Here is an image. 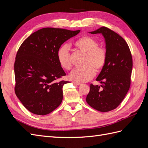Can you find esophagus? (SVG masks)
Instances as JSON below:
<instances>
[{
  "instance_id": "34e87169",
  "label": "esophagus",
  "mask_w": 148,
  "mask_h": 148,
  "mask_svg": "<svg viewBox=\"0 0 148 148\" xmlns=\"http://www.w3.org/2000/svg\"><path fill=\"white\" fill-rule=\"evenodd\" d=\"M73 84H75V85H77V86H79V85H81V84H82L81 83H77V82H73Z\"/></svg>"
}]
</instances>
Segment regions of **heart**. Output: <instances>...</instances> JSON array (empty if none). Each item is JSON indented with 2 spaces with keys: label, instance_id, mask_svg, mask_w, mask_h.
<instances>
[{
  "label": "heart",
  "instance_id": "obj_1",
  "mask_svg": "<svg viewBox=\"0 0 148 148\" xmlns=\"http://www.w3.org/2000/svg\"><path fill=\"white\" fill-rule=\"evenodd\" d=\"M75 47L85 53L83 66L82 69H75L69 75L70 79L77 83L87 82L91 79L96 72L104 68L107 60L106 49L99 46L95 39L89 36L79 38L73 43ZM57 60L62 68L69 70L71 68L70 53L67 44L62 46L57 51Z\"/></svg>",
  "mask_w": 148,
  "mask_h": 148
}]
</instances>
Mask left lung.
Returning <instances> with one entry per match:
<instances>
[{"label": "left lung", "instance_id": "left-lung-1", "mask_svg": "<svg viewBox=\"0 0 148 148\" xmlns=\"http://www.w3.org/2000/svg\"><path fill=\"white\" fill-rule=\"evenodd\" d=\"M89 33L104 36L107 60L96 78L102 84H90L86 101L93 109L106 112L117 108L129 90L132 57L126 41L114 31L102 26Z\"/></svg>", "mask_w": 148, "mask_h": 148}]
</instances>
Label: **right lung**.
<instances>
[{
    "instance_id": "add662e5",
    "label": "right lung",
    "mask_w": 148,
    "mask_h": 148,
    "mask_svg": "<svg viewBox=\"0 0 148 148\" xmlns=\"http://www.w3.org/2000/svg\"><path fill=\"white\" fill-rule=\"evenodd\" d=\"M79 32L44 28L31 34L21 44L14 64L15 92L31 112L45 115L61 104L62 88L69 82L57 80L66 75L58 62L57 51Z\"/></svg>"
}]
</instances>
